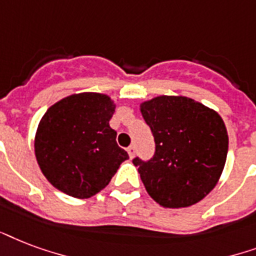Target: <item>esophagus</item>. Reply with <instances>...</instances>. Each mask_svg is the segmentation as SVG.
Returning <instances> with one entry per match:
<instances>
[{
	"instance_id": "esophagus-1",
	"label": "esophagus",
	"mask_w": 256,
	"mask_h": 256,
	"mask_svg": "<svg viewBox=\"0 0 256 256\" xmlns=\"http://www.w3.org/2000/svg\"><path fill=\"white\" fill-rule=\"evenodd\" d=\"M126 152H128V155H130V158L132 159L134 155V146H130L128 148H126Z\"/></svg>"
}]
</instances>
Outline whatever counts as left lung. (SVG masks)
I'll return each mask as SVG.
<instances>
[{
	"mask_svg": "<svg viewBox=\"0 0 256 256\" xmlns=\"http://www.w3.org/2000/svg\"><path fill=\"white\" fill-rule=\"evenodd\" d=\"M155 138L150 160L134 158L146 192L166 208L198 203L224 168L228 134L222 118L183 96H159L140 106Z\"/></svg>",
	"mask_w": 256,
	"mask_h": 256,
	"instance_id": "8db88e82",
	"label": "left lung"
}]
</instances>
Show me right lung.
I'll return each instance as SVG.
<instances>
[{"mask_svg":"<svg viewBox=\"0 0 256 256\" xmlns=\"http://www.w3.org/2000/svg\"><path fill=\"white\" fill-rule=\"evenodd\" d=\"M114 101L101 93H77L45 112L34 138L36 159L49 183L86 199L106 188L124 160L110 126Z\"/></svg>","mask_w":256,"mask_h":256,"instance_id":"obj_1","label":"right lung"}]
</instances>
